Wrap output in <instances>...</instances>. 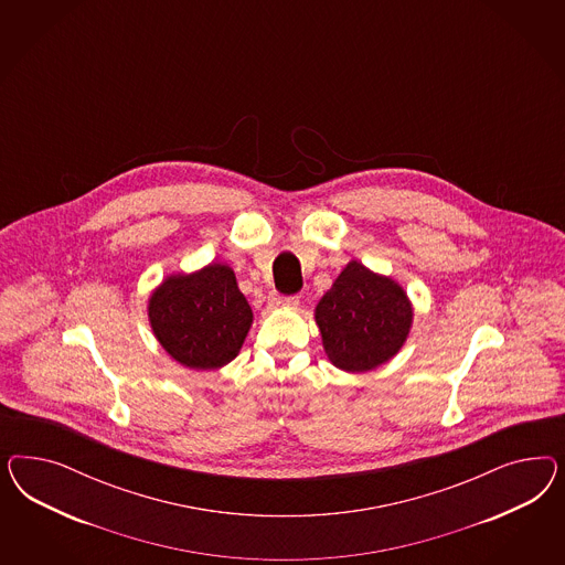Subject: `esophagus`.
Instances as JSON below:
<instances>
[{
    "label": "esophagus",
    "instance_id": "1",
    "mask_svg": "<svg viewBox=\"0 0 565 565\" xmlns=\"http://www.w3.org/2000/svg\"><path fill=\"white\" fill-rule=\"evenodd\" d=\"M269 305L271 307H296L298 305V298L296 296H286V294H279V291H269Z\"/></svg>",
    "mask_w": 565,
    "mask_h": 565
}]
</instances>
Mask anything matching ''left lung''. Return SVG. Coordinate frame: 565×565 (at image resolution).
<instances>
[{
	"instance_id": "1",
	"label": "left lung",
	"mask_w": 565,
	"mask_h": 565,
	"mask_svg": "<svg viewBox=\"0 0 565 565\" xmlns=\"http://www.w3.org/2000/svg\"><path fill=\"white\" fill-rule=\"evenodd\" d=\"M154 335L190 369H220L236 354L253 323V310L225 265L173 275L149 302Z\"/></svg>"
}]
</instances>
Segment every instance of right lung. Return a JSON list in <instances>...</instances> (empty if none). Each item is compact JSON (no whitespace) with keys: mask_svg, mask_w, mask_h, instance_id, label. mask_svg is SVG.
<instances>
[{"mask_svg":"<svg viewBox=\"0 0 565 565\" xmlns=\"http://www.w3.org/2000/svg\"><path fill=\"white\" fill-rule=\"evenodd\" d=\"M315 317L331 362L364 373L397 354L411 331L412 308L395 281L352 260L321 298Z\"/></svg>","mask_w":565,"mask_h":565,"instance_id":"1","label":"right lung"}]
</instances>
